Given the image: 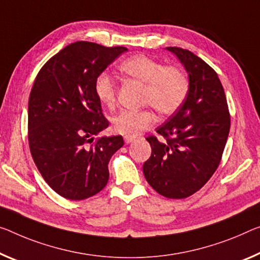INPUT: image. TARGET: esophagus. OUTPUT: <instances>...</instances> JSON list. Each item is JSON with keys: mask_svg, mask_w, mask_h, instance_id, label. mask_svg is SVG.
Segmentation results:
<instances>
[{"mask_svg": "<svg viewBox=\"0 0 260 260\" xmlns=\"http://www.w3.org/2000/svg\"><path fill=\"white\" fill-rule=\"evenodd\" d=\"M135 141V137L134 136H125L124 137V142H125V144H130V143H133Z\"/></svg>", "mask_w": 260, "mask_h": 260, "instance_id": "34e87169", "label": "esophagus"}]
</instances>
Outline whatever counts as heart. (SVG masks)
<instances>
[{"label": "heart", "instance_id": "b5f03b06", "mask_svg": "<svg viewBox=\"0 0 260 260\" xmlns=\"http://www.w3.org/2000/svg\"><path fill=\"white\" fill-rule=\"evenodd\" d=\"M121 71L130 78L146 83L144 103L152 106L161 116L174 114L188 95L189 81L181 70L174 66H164L145 54L127 58L122 62ZM94 90L103 106L114 109L117 88L111 75L106 72L99 74ZM154 119L155 115L151 109L122 110L113 118V127L121 135L136 136L152 125Z\"/></svg>", "mask_w": 260, "mask_h": 260}]
</instances>
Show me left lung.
I'll return each instance as SVG.
<instances>
[{"label":"left lung","instance_id":"obj_1","mask_svg":"<svg viewBox=\"0 0 260 260\" xmlns=\"http://www.w3.org/2000/svg\"><path fill=\"white\" fill-rule=\"evenodd\" d=\"M188 74L182 106L157 129L165 138L147 137L152 153L144 162L146 181L162 197L185 199L201 189L221 161L230 130L224 89L208 63L188 50L166 47Z\"/></svg>","mask_w":260,"mask_h":260}]
</instances>
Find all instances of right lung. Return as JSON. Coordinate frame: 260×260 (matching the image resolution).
Masks as SVG:
<instances>
[{"mask_svg": "<svg viewBox=\"0 0 260 260\" xmlns=\"http://www.w3.org/2000/svg\"><path fill=\"white\" fill-rule=\"evenodd\" d=\"M126 47L75 42L39 71L29 98L27 137L34 161L55 193L85 200L105 188L108 164L122 136H95L109 125L94 90L95 80Z\"/></svg>", "mask_w": 260, "mask_h": 260, "instance_id": "obj_1", "label": "right lung"}]
</instances>
